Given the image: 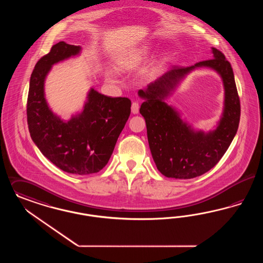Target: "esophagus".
Masks as SVG:
<instances>
[{
  "mask_svg": "<svg viewBox=\"0 0 263 263\" xmlns=\"http://www.w3.org/2000/svg\"><path fill=\"white\" fill-rule=\"evenodd\" d=\"M139 104L137 103V102H133L132 103V105H131V111H132V114L133 115H136L139 112Z\"/></svg>",
  "mask_w": 263,
  "mask_h": 263,
  "instance_id": "34e87169",
  "label": "esophagus"
}]
</instances>
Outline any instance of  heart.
<instances>
[{"instance_id": "obj_1", "label": "heart", "mask_w": 263, "mask_h": 263, "mask_svg": "<svg viewBox=\"0 0 263 263\" xmlns=\"http://www.w3.org/2000/svg\"><path fill=\"white\" fill-rule=\"evenodd\" d=\"M132 63H133V60H127V61H125L124 63H123V64L121 65V67L122 68H125V67H128V66H130V64H132ZM110 74L108 73V76H109Z\"/></svg>"}]
</instances>
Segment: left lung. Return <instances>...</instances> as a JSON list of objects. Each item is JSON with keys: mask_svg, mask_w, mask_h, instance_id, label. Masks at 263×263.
Masks as SVG:
<instances>
[{"mask_svg": "<svg viewBox=\"0 0 263 263\" xmlns=\"http://www.w3.org/2000/svg\"><path fill=\"white\" fill-rule=\"evenodd\" d=\"M213 58L188 67L173 66L139 95L145 102L140 114L147 125V141L158 171L168 178L191 179L217 164L237 133L241 105L231 64L224 53L212 48ZM211 67L221 74L226 88V107L220 125L213 133H194L163 100L178 81L196 67Z\"/></svg>", "mask_w": 263, "mask_h": 263, "instance_id": "left-lung-1", "label": "left lung"}]
</instances>
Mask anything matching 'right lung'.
<instances>
[{
    "label": "right lung",
    "instance_id": "add662e5",
    "mask_svg": "<svg viewBox=\"0 0 263 263\" xmlns=\"http://www.w3.org/2000/svg\"><path fill=\"white\" fill-rule=\"evenodd\" d=\"M80 52V47L59 42L37 62L30 77L27 124L33 142L43 155L63 171L77 175L105 167L131 112L128 98H110L91 89L84 110L63 122L44 97V81L53 63Z\"/></svg>",
    "mask_w": 263,
    "mask_h": 263
}]
</instances>
